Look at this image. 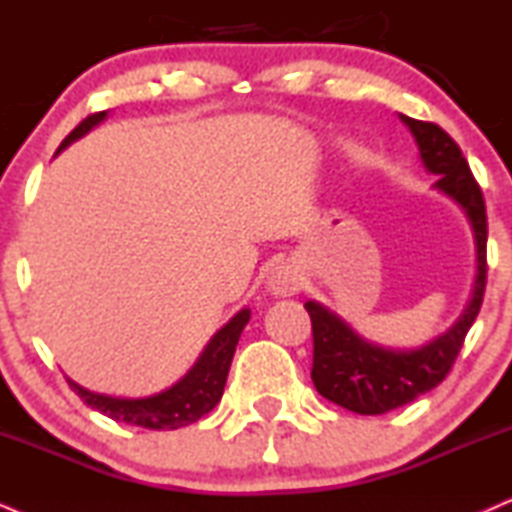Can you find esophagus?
<instances>
[{
    "instance_id": "1",
    "label": "esophagus",
    "mask_w": 512,
    "mask_h": 512,
    "mask_svg": "<svg viewBox=\"0 0 512 512\" xmlns=\"http://www.w3.org/2000/svg\"><path fill=\"white\" fill-rule=\"evenodd\" d=\"M269 288H272L274 295H293L300 288V276L291 267L281 264L269 274Z\"/></svg>"
}]
</instances>
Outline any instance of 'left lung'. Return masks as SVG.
I'll return each instance as SVG.
<instances>
[{
  "mask_svg": "<svg viewBox=\"0 0 512 512\" xmlns=\"http://www.w3.org/2000/svg\"><path fill=\"white\" fill-rule=\"evenodd\" d=\"M415 135L424 166L439 174L443 193L451 195L470 219L477 238V283L470 305L448 334L420 350H384L355 334L350 326L319 303H305L312 319V381L326 400L357 415H384L412 403L448 377L463 348L467 331L482 307L486 291V207L479 183L455 140L432 121L400 116Z\"/></svg>",
  "mask_w": 512,
  "mask_h": 512,
  "instance_id": "8db88e82",
  "label": "left lung"
}]
</instances>
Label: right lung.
I'll list each match as a JSON object with an SVG mask.
<instances>
[{"label":"right lung","mask_w":512,"mask_h":512,"mask_svg":"<svg viewBox=\"0 0 512 512\" xmlns=\"http://www.w3.org/2000/svg\"><path fill=\"white\" fill-rule=\"evenodd\" d=\"M107 112H95L88 119L78 123L73 131L66 135L64 143L59 145V150H64L66 145H71L73 140H78L80 135H85L92 126H97ZM250 322V310H240L236 317L231 319L217 336L209 341L205 353L200 355V360L195 362V367L178 381L176 386H171L169 391L159 393L152 398H112L102 396V393H92L83 386H78L76 381H69L71 391H76L83 403H88L90 408L100 410L102 415L112 417L116 422L133 424V427L143 429H178L188 427L200 420L202 415H207L209 410L221 400L224 393L226 377H229V367L236 353L238 338L243 334L245 324Z\"/></svg>","instance_id":"right-lung-1"}]
</instances>
